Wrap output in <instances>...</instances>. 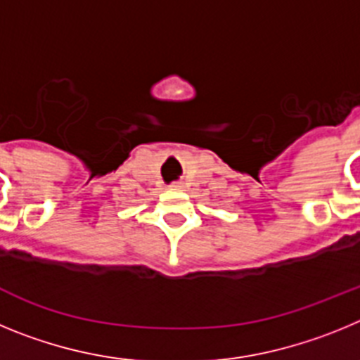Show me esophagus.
<instances>
[{"instance_id": "34e87169", "label": "esophagus", "mask_w": 360, "mask_h": 360, "mask_svg": "<svg viewBox=\"0 0 360 360\" xmlns=\"http://www.w3.org/2000/svg\"><path fill=\"white\" fill-rule=\"evenodd\" d=\"M178 187H180L178 184H171V189H178Z\"/></svg>"}]
</instances>
